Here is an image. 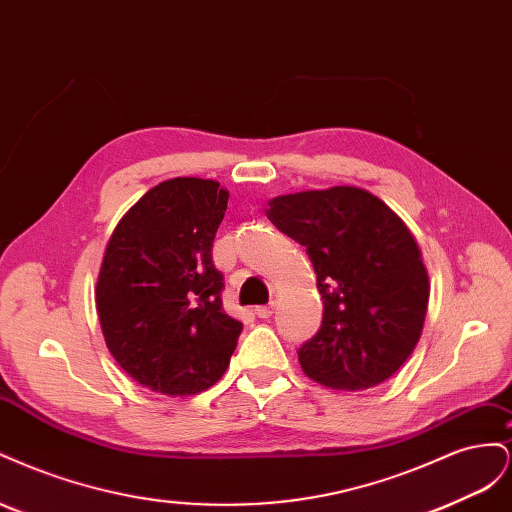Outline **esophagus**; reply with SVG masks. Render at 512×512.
Returning <instances> with one entry per match:
<instances>
[{"label": "esophagus", "mask_w": 512, "mask_h": 512, "mask_svg": "<svg viewBox=\"0 0 512 512\" xmlns=\"http://www.w3.org/2000/svg\"><path fill=\"white\" fill-rule=\"evenodd\" d=\"M273 309H275V305H273V303H269V305H258V307L254 309V314H256L258 318H271Z\"/></svg>", "instance_id": "esophagus-1"}]
</instances>
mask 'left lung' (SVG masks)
I'll use <instances>...</instances> for the list:
<instances>
[{
	"mask_svg": "<svg viewBox=\"0 0 512 512\" xmlns=\"http://www.w3.org/2000/svg\"><path fill=\"white\" fill-rule=\"evenodd\" d=\"M267 218L305 245L324 312L297 350L305 374L335 391H363L406 363L423 331L429 280L406 224L361 188L277 196Z\"/></svg>",
	"mask_w": 512,
	"mask_h": 512,
	"instance_id": "1",
	"label": "left lung"
}]
</instances>
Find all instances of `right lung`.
<instances>
[{
	"mask_svg": "<svg viewBox=\"0 0 512 512\" xmlns=\"http://www.w3.org/2000/svg\"><path fill=\"white\" fill-rule=\"evenodd\" d=\"M228 192L175 177L123 215L106 245L98 316L115 361L147 389L196 395L222 378L243 324L222 307L211 245Z\"/></svg>",
	"mask_w": 512,
	"mask_h": 512,
	"instance_id": "obj_1",
	"label": "right lung"
}]
</instances>
